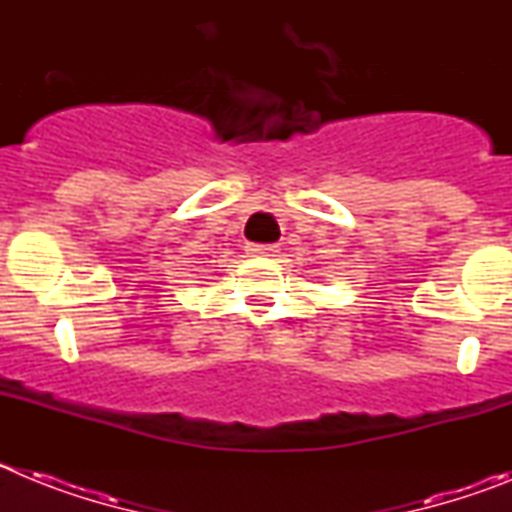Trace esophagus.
<instances>
[{
  "label": "esophagus",
  "instance_id": "34e87169",
  "mask_svg": "<svg viewBox=\"0 0 512 512\" xmlns=\"http://www.w3.org/2000/svg\"><path fill=\"white\" fill-rule=\"evenodd\" d=\"M248 253L266 259V256H277V246L274 243H248Z\"/></svg>",
  "mask_w": 512,
  "mask_h": 512
}]
</instances>
